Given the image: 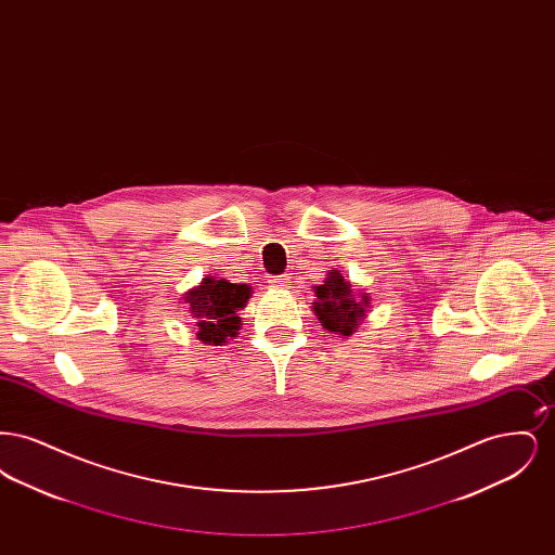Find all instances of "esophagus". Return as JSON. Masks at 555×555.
<instances>
[{"label":"esophagus","mask_w":555,"mask_h":555,"mask_svg":"<svg viewBox=\"0 0 555 555\" xmlns=\"http://www.w3.org/2000/svg\"><path fill=\"white\" fill-rule=\"evenodd\" d=\"M272 287H276V289H287V285H289V276H285V274H281V276H270V281H268Z\"/></svg>","instance_id":"34e87169"}]
</instances>
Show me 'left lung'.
Instances as JSON below:
<instances>
[{"label":"left lung","mask_w":555,"mask_h":555,"mask_svg":"<svg viewBox=\"0 0 555 555\" xmlns=\"http://www.w3.org/2000/svg\"><path fill=\"white\" fill-rule=\"evenodd\" d=\"M312 310L320 324L341 339L351 337L370 312V293L351 287L341 270H331L322 285L314 287Z\"/></svg>","instance_id":"left-lung-1"}]
</instances>
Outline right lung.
<instances>
[{
    "label": "right lung",
    "mask_w": 555,
    "mask_h": 555,
    "mask_svg": "<svg viewBox=\"0 0 555 555\" xmlns=\"http://www.w3.org/2000/svg\"><path fill=\"white\" fill-rule=\"evenodd\" d=\"M251 287L241 283H229L227 279L206 276L202 283L183 295V304L193 318L195 337L206 345H224L237 337L241 317L251 297Z\"/></svg>",
    "instance_id": "1"
}]
</instances>
